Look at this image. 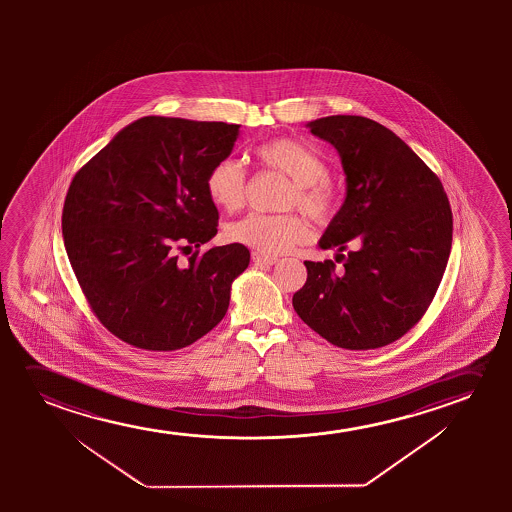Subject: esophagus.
Returning a JSON list of instances; mask_svg holds the SVG:
<instances>
[{"label": "esophagus", "instance_id": "34e87169", "mask_svg": "<svg viewBox=\"0 0 512 512\" xmlns=\"http://www.w3.org/2000/svg\"><path fill=\"white\" fill-rule=\"evenodd\" d=\"M252 260L257 266H273L278 262V257H271V255H264V253L253 252Z\"/></svg>", "mask_w": 512, "mask_h": 512}]
</instances>
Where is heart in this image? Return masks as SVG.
<instances>
[{"label":"heart","mask_w":512,"mask_h":512,"mask_svg":"<svg viewBox=\"0 0 512 512\" xmlns=\"http://www.w3.org/2000/svg\"><path fill=\"white\" fill-rule=\"evenodd\" d=\"M260 168L276 171L292 180L283 208H299L315 224L329 227L343 208V192L329 176L327 162L302 141L281 136L264 141L253 150ZM204 189L211 203L220 210H239L245 201L246 173L241 164L222 159L211 166L204 178ZM227 238L232 243L253 248L259 253H285L306 243L311 236L308 220L295 213L264 215L250 213L227 225Z\"/></svg>","instance_id":"obj_1"}]
</instances>
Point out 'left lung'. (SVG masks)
<instances>
[{
    "mask_svg": "<svg viewBox=\"0 0 512 512\" xmlns=\"http://www.w3.org/2000/svg\"><path fill=\"white\" fill-rule=\"evenodd\" d=\"M308 127L336 147L346 173V201L320 239L343 267L306 260L308 280L292 304L337 348H381L434 301L453 239L448 196L434 171L374 120L332 115Z\"/></svg>",
    "mask_w": 512,
    "mask_h": 512,
    "instance_id": "left-lung-1",
    "label": "left lung"
}]
</instances>
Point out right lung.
Masks as SVG:
<instances>
[{
  "label": "right lung",
  "mask_w": 512,
  "mask_h": 512,
  "mask_svg": "<svg viewBox=\"0 0 512 512\" xmlns=\"http://www.w3.org/2000/svg\"><path fill=\"white\" fill-rule=\"evenodd\" d=\"M238 131L225 122L143 117L73 176L64 246L92 313L120 341L182 350L227 313L231 283L250 264L248 248L196 250L185 267L175 250L217 234L204 178L229 157Z\"/></svg>",
  "instance_id": "obj_1"
}]
</instances>
